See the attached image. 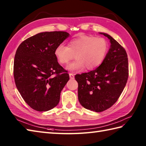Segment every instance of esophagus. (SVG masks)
Segmentation results:
<instances>
[{
  "mask_svg": "<svg viewBox=\"0 0 146 146\" xmlns=\"http://www.w3.org/2000/svg\"><path fill=\"white\" fill-rule=\"evenodd\" d=\"M69 75H70V78L71 79H74V78H75V76H74L73 73H69Z\"/></svg>",
  "mask_w": 146,
  "mask_h": 146,
  "instance_id": "1",
  "label": "esophagus"
}]
</instances>
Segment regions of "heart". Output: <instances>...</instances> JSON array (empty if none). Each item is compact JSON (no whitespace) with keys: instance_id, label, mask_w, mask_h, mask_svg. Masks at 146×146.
<instances>
[{"instance_id":"obj_1","label":"heart","mask_w":146,"mask_h":146,"mask_svg":"<svg viewBox=\"0 0 146 146\" xmlns=\"http://www.w3.org/2000/svg\"><path fill=\"white\" fill-rule=\"evenodd\" d=\"M108 49V42L103 38L82 35L71 39L68 46L60 44L54 49V54L61 64H67L74 58L76 60L68 65L71 71H80L86 67L93 70L102 64Z\"/></svg>"}]
</instances>
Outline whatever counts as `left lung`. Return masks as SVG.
Here are the masks:
<instances>
[{
	"label": "left lung",
	"mask_w": 146,
	"mask_h": 146,
	"mask_svg": "<svg viewBox=\"0 0 146 146\" xmlns=\"http://www.w3.org/2000/svg\"><path fill=\"white\" fill-rule=\"evenodd\" d=\"M110 40V48L97 69L76 75L78 83V100L88 110L101 112L117 101L124 89L129 76L127 54L112 37L100 33Z\"/></svg>",
	"instance_id": "left-lung-1"
}]
</instances>
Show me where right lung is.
<instances>
[{
	"instance_id": "1",
	"label": "right lung",
	"mask_w": 146,
	"mask_h": 146,
	"mask_svg": "<svg viewBox=\"0 0 146 146\" xmlns=\"http://www.w3.org/2000/svg\"><path fill=\"white\" fill-rule=\"evenodd\" d=\"M69 35L64 31L41 33L19 46L14 62L15 85L34 110L48 111L60 102L61 92L70 76L58 63L54 49Z\"/></svg>"
}]
</instances>
